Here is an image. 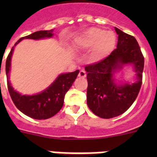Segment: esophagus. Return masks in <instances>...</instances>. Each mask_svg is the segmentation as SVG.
Listing matches in <instances>:
<instances>
[{
    "label": "esophagus",
    "mask_w": 157,
    "mask_h": 157,
    "mask_svg": "<svg viewBox=\"0 0 157 157\" xmlns=\"http://www.w3.org/2000/svg\"><path fill=\"white\" fill-rule=\"evenodd\" d=\"M78 76L80 78H85L86 76V72L84 71V70H81V71H80V72H79Z\"/></svg>",
    "instance_id": "34e87169"
}]
</instances>
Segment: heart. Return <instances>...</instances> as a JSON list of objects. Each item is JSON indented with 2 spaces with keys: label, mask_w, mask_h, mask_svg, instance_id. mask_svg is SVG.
Returning a JSON list of instances; mask_svg holds the SVG:
<instances>
[{
  "label": "heart",
  "mask_w": 157,
  "mask_h": 157,
  "mask_svg": "<svg viewBox=\"0 0 157 157\" xmlns=\"http://www.w3.org/2000/svg\"><path fill=\"white\" fill-rule=\"evenodd\" d=\"M117 36L113 32H106L98 28H90L86 30L76 40L77 46L84 50L92 49L91 58L94 61L104 59L114 50Z\"/></svg>",
  "instance_id": "1"
}]
</instances>
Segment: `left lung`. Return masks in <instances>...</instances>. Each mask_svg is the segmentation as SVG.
<instances>
[{
    "label": "left lung",
    "mask_w": 157,
    "mask_h": 157,
    "mask_svg": "<svg viewBox=\"0 0 157 157\" xmlns=\"http://www.w3.org/2000/svg\"><path fill=\"white\" fill-rule=\"evenodd\" d=\"M118 35L117 49L102 61L86 67L87 72V105L93 113L104 119L124 113L133 104L142 86L144 58L139 43L132 36L115 28ZM132 65L136 81L117 83L114 73Z\"/></svg>",
    "instance_id": "1"
}]
</instances>
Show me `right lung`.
<instances>
[{
  "instance_id": "add662e5",
  "label": "right lung",
  "mask_w": 157,
  "mask_h": 157,
  "mask_svg": "<svg viewBox=\"0 0 157 157\" xmlns=\"http://www.w3.org/2000/svg\"><path fill=\"white\" fill-rule=\"evenodd\" d=\"M53 32V29L37 31L27 36L20 38L14 44V46L11 49L6 59V72L7 76V86L11 98L20 112L33 119H48L54 117L60 111L63 105L64 96L76 80L79 73V70H76L73 72L60 74L54 80V82L45 90L33 95H26L14 90L9 80L11 68V58L13 55L14 47L21 40H23V39L40 40L45 38H51L54 36Z\"/></svg>"
}]
</instances>
